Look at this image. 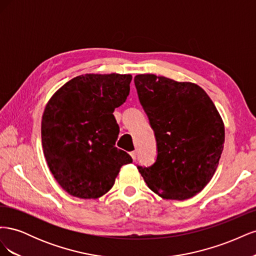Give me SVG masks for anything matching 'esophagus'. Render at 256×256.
I'll return each instance as SVG.
<instances>
[{
    "instance_id": "1",
    "label": "esophagus",
    "mask_w": 256,
    "mask_h": 256,
    "mask_svg": "<svg viewBox=\"0 0 256 256\" xmlns=\"http://www.w3.org/2000/svg\"><path fill=\"white\" fill-rule=\"evenodd\" d=\"M130 156H131V158L134 159V161H136V152H131Z\"/></svg>"
}]
</instances>
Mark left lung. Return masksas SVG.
Instances as JSON below:
<instances>
[{"label":"left lung","instance_id":"8db88e82","mask_svg":"<svg viewBox=\"0 0 256 256\" xmlns=\"http://www.w3.org/2000/svg\"><path fill=\"white\" fill-rule=\"evenodd\" d=\"M138 100L157 142L150 166H138L148 188L164 198L187 200L210 182L223 150L224 124L198 85L138 74Z\"/></svg>","mask_w":256,"mask_h":256}]
</instances>
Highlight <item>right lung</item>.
<instances>
[{
    "label": "right lung",
    "instance_id": "add662e5",
    "mask_svg": "<svg viewBox=\"0 0 256 256\" xmlns=\"http://www.w3.org/2000/svg\"><path fill=\"white\" fill-rule=\"evenodd\" d=\"M130 74L76 76L44 108L42 142L54 178L70 196L97 198L114 184L120 168L132 162L115 147L120 134L113 115L129 95Z\"/></svg>",
    "mask_w": 256,
    "mask_h": 256
}]
</instances>
